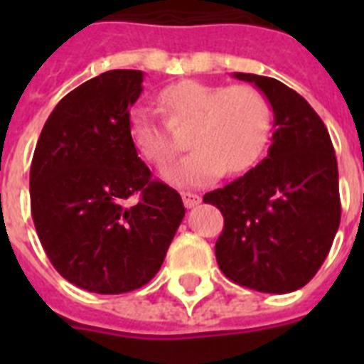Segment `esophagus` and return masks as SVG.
Segmentation results:
<instances>
[{"label": "esophagus", "instance_id": "obj_1", "mask_svg": "<svg viewBox=\"0 0 364 364\" xmlns=\"http://www.w3.org/2000/svg\"><path fill=\"white\" fill-rule=\"evenodd\" d=\"M182 200H184V205L186 208H195V205L200 204V195H197V193H189V191H184L182 193Z\"/></svg>", "mask_w": 364, "mask_h": 364}]
</instances>
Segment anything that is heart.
<instances>
[{
  "mask_svg": "<svg viewBox=\"0 0 364 364\" xmlns=\"http://www.w3.org/2000/svg\"><path fill=\"white\" fill-rule=\"evenodd\" d=\"M173 127L193 124V153L164 169L176 186H204L222 173L239 175L259 162L272 136V105L250 85H211L198 80L171 83L160 92ZM131 134L138 149L156 166L180 151L171 124L149 107L131 112Z\"/></svg>",
  "mask_w": 364,
  "mask_h": 364,
  "instance_id": "heart-1",
  "label": "heart"
}]
</instances>
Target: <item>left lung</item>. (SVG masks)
Segmentation results:
<instances>
[{
	"mask_svg": "<svg viewBox=\"0 0 364 364\" xmlns=\"http://www.w3.org/2000/svg\"><path fill=\"white\" fill-rule=\"evenodd\" d=\"M272 105L268 156L240 178L205 193L224 215L215 244L228 279L264 294L311 281L339 230V171L326 125L306 100L268 76L233 73Z\"/></svg>",
	"mask_w": 364,
	"mask_h": 364,
	"instance_id": "1",
	"label": "left lung"
}]
</instances>
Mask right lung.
Returning <instances> with one entry per match:
<instances>
[{"instance_id":"1","label":"right lung","mask_w":364,"mask_h":364,"mask_svg":"<svg viewBox=\"0 0 364 364\" xmlns=\"http://www.w3.org/2000/svg\"><path fill=\"white\" fill-rule=\"evenodd\" d=\"M142 82V70L117 69L76 87L50 112L32 156L41 246L63 279L95 294L147 284L186 215L178 193L151 180L131 136Z\"/></svg>"}]
</instances>
